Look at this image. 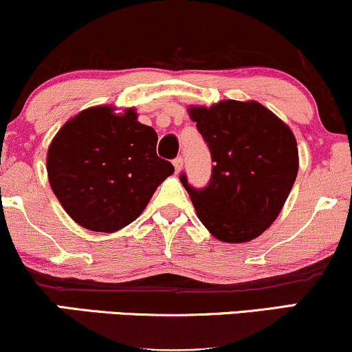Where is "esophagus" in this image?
<instances>
[{
    "mask_svg": "<svg viewBox=\"0 0 352 352\" xmlns=\"http://www.w3.org/2000/svg\"><path fill=\"white\" fill-rule=\"evenodd\" d=\"M173 167H175V172H180L182 167H184V159L182 157L173 159Z\"/></svg>",
    "mask_w": 352,
    "mask_h": 352,
    "instance_id": "34e87169",
    "label": "esophagus"
}]
</instances>
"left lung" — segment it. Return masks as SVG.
<instances>
[{
    "label": "left lung",
    "mask_w": 352,
    "mask_h": 352,
    "mask_svg": "<svg viewBox=\"0 0 352 352\" xmlns=\"http://www.w3.org/2000/svg\"><path fill=\"white\" fill-rule=\"evenodd\" d=\"M190 118L208 144L210 184L187 190L203 226L224 243H248L275 221L298 172L295 135L257 101L224 100L192 107Z\"/></svg>",
    "instance_id": "left-lung-1"
}]
</instances>
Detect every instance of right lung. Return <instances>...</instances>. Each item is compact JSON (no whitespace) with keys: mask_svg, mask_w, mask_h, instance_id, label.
<instances>
[{"mask_svg":"<svg viewBox=\"0 0 352 352\" xmlns=\"http://www.w3.org/2000/svg\"><path fill=\"white\" fill-rule=\"evenodd\" d=\"M157 134L133 108L78 113L62 126L47 152L50 187L63 210L90 231L114 232L133 223L173 165L155 152Z\"/></svg>","mask_w":352,"mask_h":352,"instance_id":"right-lung-1","label":"right lung"}]
</instances>
